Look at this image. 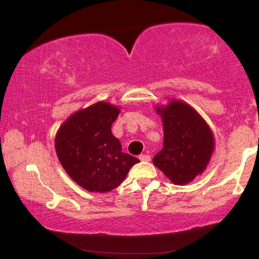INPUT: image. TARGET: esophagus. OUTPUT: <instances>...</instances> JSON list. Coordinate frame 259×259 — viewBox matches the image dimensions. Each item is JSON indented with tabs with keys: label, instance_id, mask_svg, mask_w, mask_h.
<instances>
[{
	"label": "esophagus",
	"instance_id": "34e87169",
	"mask_svg": "<svg viewBox=\"0 0 259 259\" xmlns=\"http://www.w3.org/2000/svg\"><path fill=\"white\" fill-rule=\"evenodd\" d=\"M139 160L140 161H144V162H148L151 161V156L148 154H140L139 155Z\"/></svg>",
	"mask_w": 259,
	"mask_h": 259
}]
</instances>
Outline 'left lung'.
Listing matches in <instances>:
<instances>
[{"label": "left lung", "mask_w": 259, "mask_h": 259, "mask_svg": "<svg viewBox=\"0 0 259 259\" xmlns=\"http://www.w3.org/2000/svg\"><path fill=\"white\" fill-rule=\"evenodd\" d=\"M155 111L163 122V148L153 163L176 185L191 183L202 174L213 152L214 139L202 116L181 100H170Z\"/></svg>", "instance_id": "8db88e82"}]
</instances>
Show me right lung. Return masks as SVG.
Masks as SVG:
<instances>
[{
	"mask_svg": "<svg viewBox=\"0 0 259 259\" xmlns=\"http://www.w3.org/2000/svg\"><path fill=\"white\" fill-rule=\"evenodd\" d=\"M120 108L98 102L74 113L60 125L55 148L61 165L74 182L89 192L105 193L124 181L139 160L122 152L112 134Z\"/></svg>",
	"mask_w": 259,
	"mask_h": 259,
	"instance_id": "right-lung-1",
	"label": "right lung"
}]
</instances>
